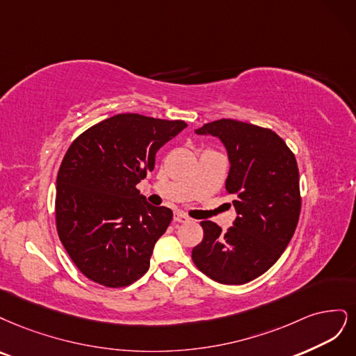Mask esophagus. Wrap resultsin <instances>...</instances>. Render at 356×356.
<instances>
[{
  "mask_svg": "<svg viewBox=\"0 0 356 356\" xmlns=\"http://www.w3.org/2000/svg\"><path fill=\"white\" fill-rule=\"evenodd\" d=\"M175 222L176 223H186V222H189V217L185 216L183 213H180V211H177V213H175Z\"/></svg>",
  "mask_w": 356,
  "mask_h": 356,
  "instance_id": "obj_1",
  "label": "esophagus"
}]
</instances>
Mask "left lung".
<instances>
[{
  "mask_svg": "<svg viewBox=\"0 0 356 356\" xmlns=\"http://www.w3.org/2000/svg\"><path fill=\"white\" fill-rule=\"evenodd\" d=\"M195 133L225 145L231 163L226 192L235 197L238 216L226 232L214 222H201L204 238L192 250V260L220 284L250 282L281 257L299 222L296 156L275 131L236 120L204 124Z\"/></svg>",
  "mask_w": 356,
  "mask_h": 356,
  "instance_id": "left-lung-1",
  "label": "left lung"
}]
</instances>
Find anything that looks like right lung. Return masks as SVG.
<instances>
[{
  "instance_id": "obj_1",
  "label": "right lung",
  "mask_w": 356,
  "mask_h": 356,
  "mask_svg": "<svg viewBox=\"0 0 356 356\" xmlns=\"http://www.w3.org/2000/svg\"><path fill=\"white\" fill-rule=\"evenodd\" d=\"M188 124L118 113L79 134L56 181V226L86 277L120 289L147 272L158 238L173 219L136 185L155 167L158 149Z\"/></svg>"
}]
</instances>
